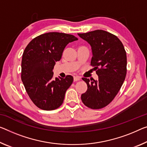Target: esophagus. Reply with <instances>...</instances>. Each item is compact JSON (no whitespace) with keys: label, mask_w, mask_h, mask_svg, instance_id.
<instances>
[{"label":"esophagus","mask_w":147,"mask_h":147,"mask_svg":"<svg viewBox=\"0 0 147 147\" xmlns=\"http://www.w3.org/2000/svg\"><path fill=\"white\" fill-rule=\"evenodd\" d=\"M81 80L80 77L79 76H74V81H80Z\"/></svg>","instance_id":"34e87169"}]
</instances>
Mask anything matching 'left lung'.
Segmentation results:
<instances>
[{
  "label": "left lung",
  "instance_id": "1",
  "mask_svg": "<svg viewBox=\"0 0 147 147\" xmlns=\"http://www.w3.org/2000/svg\"><path fill=\"white\" fill-rule=\"evenodd\" d=\"M78 35L91 46V65L98 77L93 81L83 78L87 90L81 100L88 108L100 109L112 102L122 86L127 73L126 52L121 40L108 31L98 29Z\"/></svg>",
  "mask_w": 147,
  "mask_h": 147
}]
</instances>
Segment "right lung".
Instances as JSON below:
<instances>
[{
    "label": "right lung",
    "instance_id": "1",
    "mask_svg": "<svg viewBox=\"0 0 147 147\" xmlns=\"http://www.w3.org/2000/svg\"><path fill=\"white\" fill-rule=\"evenodd\" d=\"M78 39L64 33L50 32L37 36L27 45L22 55L21 78L27 93L40 109L53 110L64 101L73 83L71 76L53 79V67L69 42Z\"/></svg>",
    "mask_w": 147,
    "mask_h": 147
}]
</instances>
